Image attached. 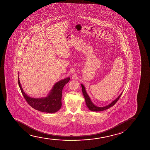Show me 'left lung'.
<instances>
[{
	"instance_id": "1",
	"label": "left lung",
	"mask_w": 150,
	"mask_h": 150,
	"mask_svg": "<svg viewBox=\"0 0 150 150\" xmlns=\"http://www.w3.org/2000/svg\"><path fill=\"white\" fill-rule=\"evenodd\" d=\"M81 85V87H82V93H83L84 98H85L86 106L88 108L89 110H90L91 111H94V112L104 111L105 110H107V109H109L111 107H113V105H115L116 103H117V101L119 100V99L120 98L121 95L122 94V92L121 93V94L119 95V96L117 98L115 99V100H114L113 102H112L110 105H108L107 106L104 107H97L96 105H95L91 100L90 98L88 96V95L86 93L84 86L82 84Z\"/></svg>"
}]
</instances>
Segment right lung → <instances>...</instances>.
Wrapping results in <instances>:
<instances>
[{
    "instance_id": "add662e5",
    "label": "right lung",
    "mask_w": 150,
    "mask_h": 150,
    "mask_svg": "<svg viewBox=\"0 0 150 150\" xmlns=\"http://www.w3.org/2000/svg\"><path fill=\"white\" fill-rule=\"evenodd\" d=\"M70 79L68 77L57 82L47 97L42 98H33L25 94L18 77L19 86L27 103L36 110L49 113H55L61 108L62 89Z\"/></svg>"
}]
</instances>
